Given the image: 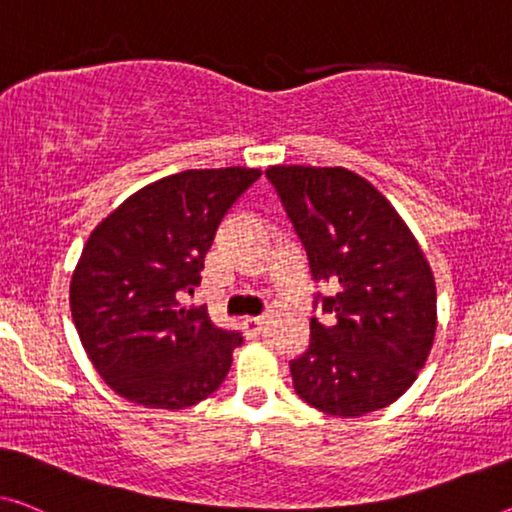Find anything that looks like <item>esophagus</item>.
<instances>
[{
	"label": "esophagus",
	"instance_id": "34e87169",
	"mask_svg": "<svg viewBox=\"0 0 512 512\" xmlns=\"http://www.w3.org/2000/svg\"><path fill=\"white\" fill-rule=\"evenodd\" d=\"M262 319H259V317H246V319H243V322H241V326H243V333H246L248 335V338H257V335L259 333H262Z\"/></svg>",
	"mask_w": 512,
	"mask_h": 512
}]
</instances>
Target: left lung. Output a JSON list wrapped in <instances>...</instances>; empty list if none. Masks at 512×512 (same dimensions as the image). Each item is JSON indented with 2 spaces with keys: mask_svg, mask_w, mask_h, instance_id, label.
I'll list each match as a JSON object with an SVG mask.
<instances>
[{
  "mask_svg": "<svg viewBox=\"0 0 512 512\" xmlns=\"http://www.w3.org/2000/svg\"><path fill=\"white\" fill-rule=\"evenodd\" d=\"M308 255V349L289 361L299 398L331 416L384 409L411 386L437 331V289L421 246L379 190L345 167L266 170Z\"/></svg>",
  "mask_w": 512,
  "mask_h": 512,
  "instance_id": "left-lung-1",
  "label": "left lung"
}]
</instances>
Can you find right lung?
<instances>
[{
	"label": "right lung",
	"instance_id": "right-lung-1",
	"mask_svg": "<svg viewBox=\"0 0 512 512\" xmlns=\"http://www.w3.org/2000/svg\"><path fill=\"white\" fill-rule=\"evenodd\" d=\"M253 167L186 170L142 190L91 232L71 280L82 347L114 393L147 409H186L223 384L239 331L183 308L204 255Z\"/></svg>",
	"mask_w": 512,
	"mask_h": 512
}]
</instances>
